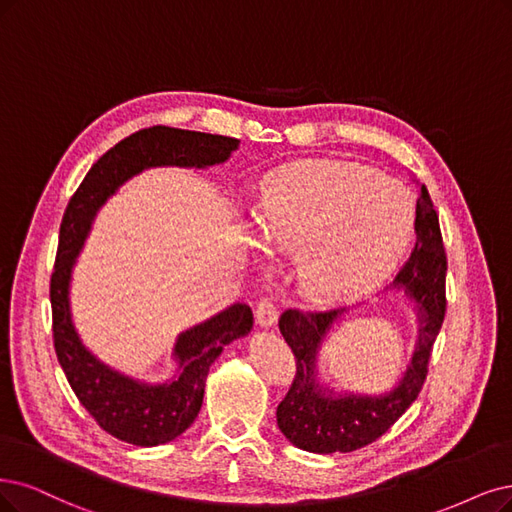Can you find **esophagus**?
Segmentation results:
<instances>
[{
  "label": "esophagus",
  "mask_w": 512,
  "mask_h": 512,
  "mask_svg": "<svg viewBox=\"0 0 512 512\" xmlns=\"http://www.w3.org/2000/svg\"><path fill=\"white\" fill-rule=\"evenodd\" d=\"M255 318H257V325H259V327H263V329H270V327H274V325H276V320H278V310H276L274 301H272L270 297H263V299L259 301L257 312H255Z\"/></svg>",
  "instance_id": "obj_1"
}]
</instances>
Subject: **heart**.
Instances as JSON below:
<instances>
[{"label": "heart", "mask_w": 512, "mask_h": 512, "mask_svg": "<svg viewBox=\"0 0 512 512\" xmlns=\"http://www.w3.org/2000/svg\"><path fill=\"white\" fill-rule=\"evenodd\" d=\"M257 221L274 251L297 255L301 293L335 304L382 285L399 266L415 208L399 181L371 166L301 160L261 181Z\"/></svg>", "instance_id": "obj_1"}]
</instances>
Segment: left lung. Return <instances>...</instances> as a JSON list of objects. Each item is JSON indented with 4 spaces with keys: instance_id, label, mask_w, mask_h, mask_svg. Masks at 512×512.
Masks as SVG:
<instances>
[{
    "instance_id": "left-lung-1",
    "label": "left lung",
    "mask_w": 512,
    "mask_h": 512,
    "mask_svg": "<svg viewBox=\"0 0 512 512\" xmlns=\"http://www.w3.org/2000/svg\"><path fill=\"white\" fill-rule=\"evenodd\" d=\"M447 257L439 215L426 185L415 204V246L394 280L405 289L418 316V344L401 382L384 394L335 392L316 380V356L327 333L344 310L299 312L285 310L278 327L295 354L293 384L276 409L278 428L299 449L312 453H348L361 449L401 418L418 399L428 375L434 339L445 320Z\"/></svg>"
}]
</instances>
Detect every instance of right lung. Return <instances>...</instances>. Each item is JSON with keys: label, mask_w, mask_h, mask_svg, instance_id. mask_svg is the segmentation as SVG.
Returning <instances> with one entry per match:
<instances>
[{"label": "right lung", "mask_w": 512, "mask_h": 512, "mask_svg": "<svg viewBox=\"0 0 512 512\" xmlns=\"http://www.w3.org/2000/svg\"><path fill=\"white\" fill-rule=\"evenodd\" d=\"M238 139L168 126L143 128L113 145L92 164L67 204L61 223L59 251L50 278L54 350L75 396L111 437L139 447L177 439L198 418L204 384L223 348L253 329V312L232 304L177 337L173 358L177 373L164 384H147L101 363L73 327L69 287L92 221L109 196L130 177L147 168H208L238 149Z\"/></svg>", "instance_id": "add662e5"}]
</instances>
